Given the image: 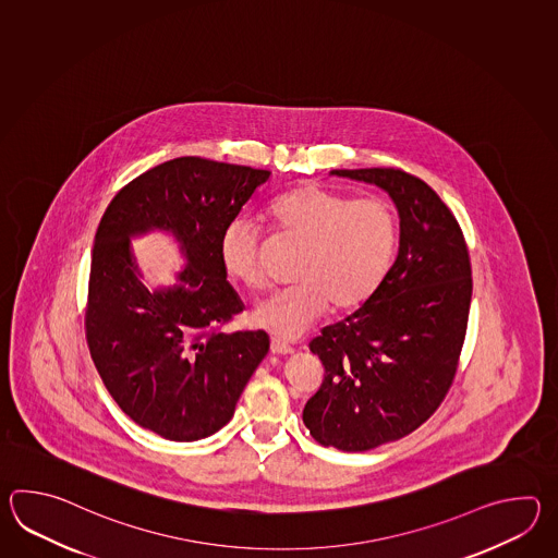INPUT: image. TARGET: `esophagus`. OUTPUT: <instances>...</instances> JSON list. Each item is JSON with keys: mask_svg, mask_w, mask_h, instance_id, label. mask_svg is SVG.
Listing matches in <instances>:
<instances>
[{"mask_svg": "<svg viewBox=\"0 0 558 558\" xmlns=\"http://www.w3.org/2000/svg\"><path fill=\"white\" fill-rule=\"evenodd\" d=\"M293 351L295 349L287 343V341H283V339H277V337L271 339V353H275V355H291Z\"/></svg>", "mask_w": 558, "mask_h": 558, "instance_id": "34e87169", "label": "esophagus"}]
</instances>
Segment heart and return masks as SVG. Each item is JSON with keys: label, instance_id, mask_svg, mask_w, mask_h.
I'll list each match as a JSON object with an SVG mask.
<instances>
[{"label": "heart", "instance_id": "heart-1", "mask_svg": "<svg viewBox=\"0 0 558 558\" xmlns=\"http://www.w3.org/2000/svg\"><path fill=\"white\" fill-rule=\"evenodd\" d=\"M275 233L303 243L295 284L277 291L253 311L257 327L295 339L327 313L353 311L377 293L391 269L399 215L383 197L355 199L315 183L277 197L269 207ZM262 233L250 219H233L219 239L226 274L250 289L265 283Z\"/></svg>", "mask_w": 558, "mask_h": 558}]
</instances>
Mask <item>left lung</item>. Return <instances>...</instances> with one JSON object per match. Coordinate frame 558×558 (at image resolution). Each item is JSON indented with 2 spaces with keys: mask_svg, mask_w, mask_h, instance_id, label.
Returning a JSON list of instances; mask_svg holds the SVG:
<instances>
[{
  "mask_svg": "<svg viewBox=\"0 0 558 558\" xmlns=\"http://www.w3.org/2000/svg\"><path fill=\"white\" fill-rule=\"evenodd\" d=\"M331 175L387 191L401 227L377 293L308 343L325 379L303 423L325 447L363 452L421 427L451 389L473 295L471 259L454 215L423 179L392 167Z\"/></svg>",
  "mask_w": 558,
  "mask_h": 558,
  "instance_id": "obj_1",
  "label": "left lung"
}]
</instances>
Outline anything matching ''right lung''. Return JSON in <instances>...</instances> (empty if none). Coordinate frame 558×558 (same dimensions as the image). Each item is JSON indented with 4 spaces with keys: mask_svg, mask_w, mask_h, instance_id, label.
I'll return each mask as SVG.
<instances>
[{
    "mask_svg": "<svg viewBox=\"0 0 558 558\" xmlns=\"http://www.w3.org/2000/svg\"><path fill=\"white\" fill-rule=\"evenodd\" d=\"M271 171L178 157L133 179L95 233L85 337L119 409L169 440H199L231 421L269 351L265 331H223L243 311L219 257L221 233ZM159 228L189 265L173 288L141 283L130 239Z\"/></svg>",
    "mask_w": 558,
    "mask_h": 558,
    "instance_id": "add662e5",
    "label": "right lung"
}]
</instances>
